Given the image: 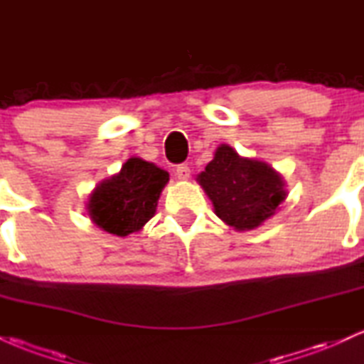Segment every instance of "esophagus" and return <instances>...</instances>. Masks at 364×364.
<instances>
[{
    "label": "esophagus",
    "instance_id": "esophagus-1",
    "mask_svg": "<svg viewBox=\"0 0 364 364\" xmlns=\"http://www.w3.org/2000/svg\"><path fill=\"white\" fill-rule=\"evenodd\" d=\"M190 176H191V171H190V168H188L186 164L178 166V168H176V178L179 179V181H188V179H190Z\"/></svg>",
    "mask_w": 364,
    "mask_h": 364
}]
</instances>
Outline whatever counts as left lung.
<instances>
[{
  "mask_svg": "<svg viewBox=\"0 0 364 364\" xmlns=\"http://www.w3.org/2000/svg\"><path fill=\"white\" fill-rule=\"evenodd\" d=\"M215 215L236 231H252L275 215L287 198L286 179L269 162L241 157L220 144L205 171L196 174Z\"/></svg>",
  "mask_w": 364,
  "mask_h": 364,
  "instance_id": "left-lung-1",
  "label": "left lung"
}]
</instances>
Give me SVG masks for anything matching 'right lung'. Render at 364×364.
<instances>
[{
  "instance_id": "add662e5",
  "label": "right lung",
  "mask_w": 364,
  "mask_h": 364,
  "mask_svg": "<svg viewBox=\"0 0 364 364\" xmlns=\"http://www.w3.org/2000/svg\"><path fill=\"white\" fill-rule=\"evenodd\" d=\"M169 174L140 157L127 159L119 173L102 179L90 191L85 208L90 220L109 235H135L156 215Z\"/></svg>"
}]
</instances>
